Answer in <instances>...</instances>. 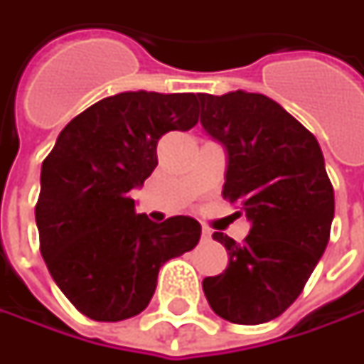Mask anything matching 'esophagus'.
Returning a JSON list of instances; mask_svg holds the SVG:
<instances>
[{
    "instance_id": "1",
    "label": "esophagus",
    "mask_w": 364,
    "mask_h": 364,
    "mask_svg": "<svg viewBox=\"0 0 364 364\" xmlns=\"http://www.w3.org/2000/svg\"><path fill=\"white\" fill-rule=\"evenodd\" d=\"M210 239H213V232L208 229H203V241H210Z\"/></svg>"
}]
</instances>
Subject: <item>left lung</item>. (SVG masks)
<instances>
[{
    "label": "left lung",
    "instance_id": "left-lung-1",
    "mask_svg": "<svg viewBox=\"0 0 364 364\" xmlns=\"http://www.w3.org/2000/svg\"><path fill=\"white\" fill-rule=\"evenodd\" d=\"M198 101L204 132L227 151L223 196L251 220L241 245L213 235L229 267L204 277V296L232 324H263L296 301L322 257L334 190L314 135L273 99L235 91Z\"/></svg>",
    "mask_w": 364,
    "mask_h": 364
}]
</instances>
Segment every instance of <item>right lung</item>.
Segmentation results:
<instances>
[{"label": "right lung", "instance_id": "1", "mask_svg": "<svg viewBox=\"0 0 364 364\" xmlns=\"http://www.w3.org/2000/svg\"><path fill=\"white\" fill-rule=\"evenodd\" d=\"M196 123L194 92H119L70 121L42 161L40 253L80 314L119 322L144 312L161 265L196 247L198 220L154 223L129 194L158 166L161 135Z\"/></svg>", "mask_w": 364, "mask_h": 364}]
</instances>
